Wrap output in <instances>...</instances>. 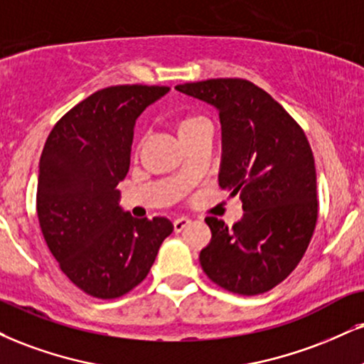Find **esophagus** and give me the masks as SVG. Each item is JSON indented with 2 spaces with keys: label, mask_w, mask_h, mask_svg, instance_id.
I'll use <instances>...</instances> for the list:
<instances>
[{
  "label": "esophagus",
  "mask_w": 364,
  "mask_h": 364,
  "mask_svg": "<svg viewBox=\"0 0 364 364\" xmlns=\"http://www.w3.org/2000/svg\"><path fill=\"white\" fill-rule=\"evenodd\" d=\"M174 232H181V230H185L188 225H190V218H186V217H179V218H176V220H174Z\"/></svg>",
  "instance_id": "1"
}]
</instances>
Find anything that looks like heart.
Returning <instances> with one entry per match:
<instances>
[{
  "label": "heart",
  "mask_w": 364,
  "mask_h": 364,
  "mask_svg": "<svg viewBox=\"0 0 364 364\" xmlns=\"http://www.w3.org/2000/svg\"><path fill=\"white\" fill-rule=\"evenodd\" d=\"M201 122H205V120H203V118H200V117H186V118H183V120L179 122V135L190 132L191 129H195L196 125L201 124Z\"/></svg>",
  "instance_id": "1"
}]
</instances>
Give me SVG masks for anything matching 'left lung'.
Here are the masks:
<instances>
[{
    "instance_id": "obj_1",
    "label": "left lung",
    "mask_w": 364,
    "mask_h": 364,
    "mask_svg": "<svg viewBox=\"0 0 364 364\" xmlns=\"http://www.w3.org/2000/svg\"><path fill=\"white\" fill-rule=\"evenodd\" d=\"M176 90L217 107L224 149L218 185L239 193L244 210L230 229L205 218L212 240L200 252L201 268L227 291H269L296 268L317 224V176L305 132L247 80L217 77Z\"/></svg>"
}]
</instances>
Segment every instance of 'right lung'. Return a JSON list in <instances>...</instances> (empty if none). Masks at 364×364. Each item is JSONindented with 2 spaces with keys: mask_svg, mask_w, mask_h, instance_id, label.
<instances>
[{
  "mask_svg": "<svg viewBox=\"0 0 364 364\" xmlns=\"http://www.w3.org/2000/svg\"><path fill=\"white\" fill-rule=\"evenodd\" d=\"M168 91L103 87L65 113L43 146L37 183L43 239L60 271L95 299H118L142 283L173 232L168 218L124 212L117 190L129 173L135 120Z\"/></svg>",
  "mask_w": 364,
  "mask_h": 364,
  "instance_id": "add662e5",
  "label": "right lung"
}]
</instances>
